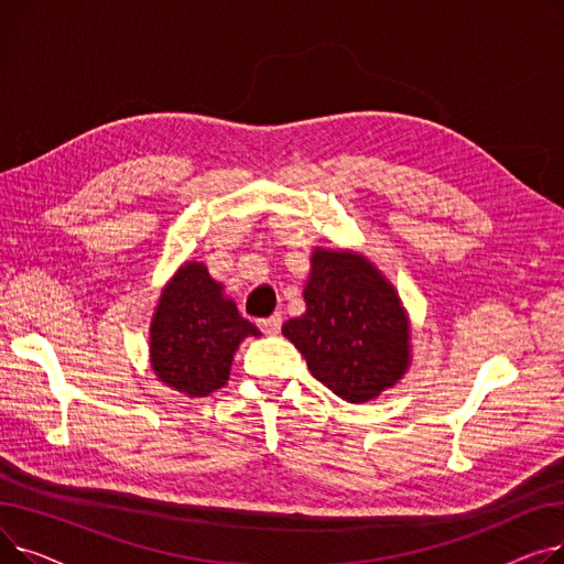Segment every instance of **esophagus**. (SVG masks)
Here are the masks:
<instances>
[{"mask_svg": "<svg viewBox=\"0 0 564 564\" xmlns=\"http://www.w3.org/2000/svg\"><path fill=\"white\" fill-rule=\"evenodd\" d=\"M258 324H260V329L264 332V334H279V329H281V315L279 313H274V315H270V317H262V319H258Z\"/></svg>", "mask_w": 564, "mask_h": 564, "instance_id": "esophagus-1", "label": "esophagus"}]
</instances>
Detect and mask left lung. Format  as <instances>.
I'll use <instances>...</instances> for the list:
<instances>
[{"instance_id":"8db88e82","label":"left lung","mask_w":564,"mask_h":564,"mask_svg":"<svg viewBox=\"0 0 564 564\" xmlns=\"http://www.w3.org/2000/svg\"><path fill=\"white\" fill-rule=\"evenodd\" d=\"M304 300L306 313L281 332L317 381L351 404L395 387L411 364L409 319L395 288L368 258L315 249Z\"/></svg>"}]
</instances>
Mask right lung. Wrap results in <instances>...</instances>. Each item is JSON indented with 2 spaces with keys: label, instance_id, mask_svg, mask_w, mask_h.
<instances>
[{
  "label": "right lung",
  "instance_id": "1",
  "mask_svg": "<svg viewBox=\"0 0 564 564\" xmlns=\"http://www.w3.org/2000/svg\"><path fill=\"white\" fill-rule=\"evenodd\" d=\"M221 290L203 262H185L162 290L151 322L153 370L187 398L221 389L235 349L247 336H260Z\"/></svg>",
  "mask_w": 564,
  "mask_h": 564
}]
</instances>
